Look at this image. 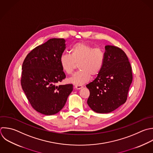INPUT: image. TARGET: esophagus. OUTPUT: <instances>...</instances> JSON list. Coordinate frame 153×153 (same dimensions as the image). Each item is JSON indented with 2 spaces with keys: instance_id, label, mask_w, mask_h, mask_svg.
Returning <instances> with one entry per match:
<instances>
[{
  "instance_id": "1",
  "label": "esophagus",
  "mask_w": 153,
  "mask_h": 153,
  "mask_svg": "<svg viewBox=\"0 0 153 153\" xmlns=\"http://www.w3.org/2000/svg\"><path fill=\"white\" fill-rule=\"evenodd\" d=\"M74 87H75V88L76 89V90H79V89L82 88L83 87V86L81 85H75Z\"/></svg>"
}]
</instances>
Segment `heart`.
Returning <instances> with one entry per match:
<instances>
[{
  "mask_svg": "<svg viewBox=\"0 0 153 153\" xmlns=\"http://www.w3.org/2000/svg\"><path fill=\"white\" fill-rule=\"evenodd\" d=\"M59 62L67 74H71L78 64L80 70L69 78L68 81L75 85H82L89 81L91 75L96 76L100 73L104 62V54L99 48L78 42L72 47L71 53H63Z\"/></svg>",
  "mask_w": 153,
  "mask_h": 153,
  "instance_id": "1",
  "label": "heart"
}]
</instances>
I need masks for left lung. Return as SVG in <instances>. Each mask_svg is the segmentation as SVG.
<instances>
[{"mask_svg": "<svg viewBox=\"0 0 153 153\" xmlns=\"http://www.w3.org/2000/svg\"><path fill=\"white\" fill-rule=\"evenodd\" d=\"M102 69L96 79L86 85L90 91L87 104L97 113H109L124 104L132 82L131 68L120 48L106 45Z\"/></svg>", "mask_w": 153, "mask_h": 153, "instance_id": "8db88e82", "label": "left lung"}]
</instances>
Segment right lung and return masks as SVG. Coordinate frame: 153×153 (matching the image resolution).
I'll return each instance as SVG.
<instances>
[{
	"instance_id": "right-lung-1",
	"label": "right lung",
	"mask_w": 153,
	"mask_h": 153,
	"mask_svg": "<svg viewBox=\"0 0 153 153\" xmlns=\"http://www.w3.org/2000/svg\"><path fill=\"white\" fill-rule=\"evenodd\" d=\"M65 42L49 39L32 50L23 63L22 88L33 108L46 115L59 112L73 90L72 84L57 85L66 78L59 62Z\"/></svg>"
}]
</instances>
